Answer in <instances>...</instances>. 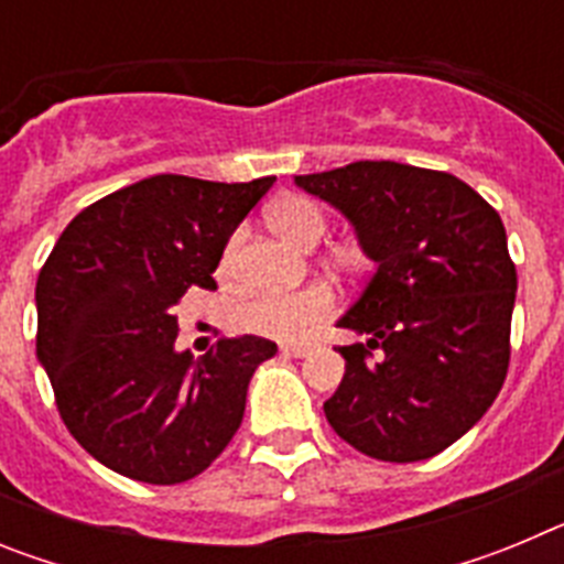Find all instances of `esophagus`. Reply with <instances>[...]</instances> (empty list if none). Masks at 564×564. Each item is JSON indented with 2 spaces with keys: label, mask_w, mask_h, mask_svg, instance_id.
<instances>
[{
  "label": "esophagus",
  "mask_w": 564,
  "mask_h": 564,
  "mask_svg": "<svg viewBox=\"0 0 564 564\" xmlns=\"http://www.w3.org/2000/svg\"><path fill=\"white\" fill-rule=\"evenodd\" d=\"M279 352L288 358H305L311 352V347L307 344H279Z\"/></svg>",
  "instance_id": "obj_1"
}]
</instances>
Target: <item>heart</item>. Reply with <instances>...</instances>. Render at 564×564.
<instances>
[{"instance_id":"b5f03b06","label":"heart","mask_w":564,"mask_h":564,"mask_svg":"<svg viewBox=\"0 0 564 564\" xmlns=\"http://www.w3.org/2000/svg\"><path fill=\"white\" fill-rule=\"evenodd\" d=\"M268 226L296 248H313L327 231V214L311 197L291 194L268 208ZM242 231L228 237L220 253V276H234ZM347 265H356V257H347ZM333 293L327 285H305L291 293H257L234 307V327L242 333L268 338L305 336L316 322L333 313Z\"/></svg>"}]
</instances>
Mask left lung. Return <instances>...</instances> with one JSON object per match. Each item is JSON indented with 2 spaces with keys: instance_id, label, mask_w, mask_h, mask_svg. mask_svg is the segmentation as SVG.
<instances>
[{
  "instance_id": "8db88e82",
  "label": "left lung",
  "mask_w": 564,
  "mask_h": 564,
  "mask_svg": "<svg viewBox=\"0 0 564 564\" xmlns=\"http://www.w3.org/2000/svg\"><path fill=\"white\" fill-rule=\"evenodd\" d=\"M352 223L376 273L338 327L344 378L325 415L361 455L435 457L495 403L511 358L517 268L500 214L455 174L358 161L296 174Z\"/></svg>"
}]
</instances>
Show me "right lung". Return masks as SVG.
<instances>
[{"label":"right lung","mask_w":564,"mask_h":564,"mask_svg":"<svg viewBox=\"0 0 564 564\" xmlns=\"http://www.w3.org/2000/svg\"><path fill=\"white\" fill-rule=\"evenodd\" d=\"M273 181L154 174L76 214L39 271L36 356L58 415L118 475L192 480L239 430L253 370L276 344L223 338L194 361L174 350V305L188 288H217L228 237Z\"/></svg>","instance_id":"1"}]
</instances>
